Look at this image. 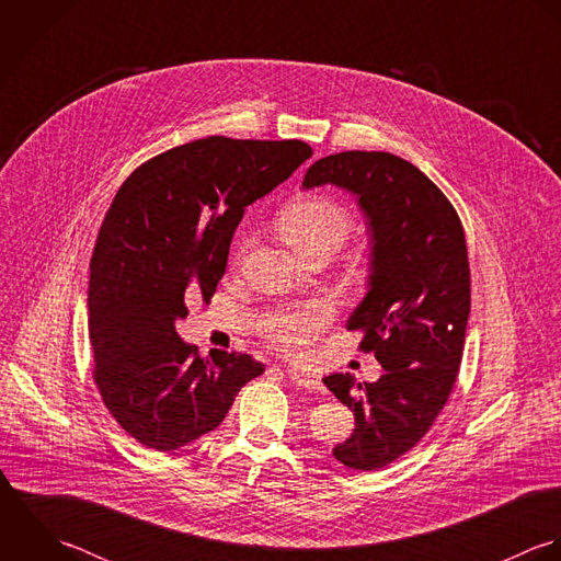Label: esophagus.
Instances as JSON below:
<instances>
[{"label": "esophagus", "instance_id": "esophagus-1", "mask_svg": "<svg viewBox=\"0 0 561 561\" xmlns=\"http://www.w3.org/2000/svg\"><path fill=\"white\" fill-rule=\"evenodd\" d=\"M286 375H288V379H290L295 386H301V388H306V390H321V381L314 379V377L301 375V373H297V370H293V368H288Z\"/></svg>", "mask_w": 561, "mask_h": 561}]
</instances>
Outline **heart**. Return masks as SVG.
I'll use <instances>...</instances> for the list:
<instances>
[{
	"instance_id": "b5f03b06",
	"label": "heart",
	"mask_w": 561,
	"mask_h": 561,
	"mask_svg": "<svg viewBox=\"0 0 561 561\" xmlns=\"http://www.w3.org/2000/svg\"><path fill=\"white\" fill-rule=\"evenodd\" d=\"M351 227L348 213L328 197L310 195L286 206L277 217L282 238L304 260L317 253L332 255L344 242ZM332 308L325 301H310L271 317L266 336L288 355L299 353L330 323Z\"/></svg>"
}]
</instances>
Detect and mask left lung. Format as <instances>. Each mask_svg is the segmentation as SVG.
Masks as SVG:
<instances>
[{
  "instance_id": "obj_1",
  "label": "left lung",
  "mask_w": 561,
  "mask_h": 561,
  "mask_svg": "<svg viewBox=\"0 0 561 561\" xmlns=\"http://www.w3.org/2000/svg\"><path fill=\"white\" fill-rule=\"evenodd\" d=\"M332 184L355 195L368 227V290L346 330H362L383 375L323 381L355 416L334 457L379 470L416 447L447 403L470 312L466 238L443 191L412 162L386 151H342L317 160L301 188Z\"/></svg>"
}]
</instances>
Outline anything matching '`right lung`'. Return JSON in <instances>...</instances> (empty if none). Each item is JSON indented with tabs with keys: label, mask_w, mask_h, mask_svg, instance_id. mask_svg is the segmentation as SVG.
<instances>
[{
	"label": "right lung",
	"mask_w": 561,
	"mask_h": 561,
	"mask_svg": "<svg viewBox=\"0 0 561 561\" xmlns=\"http://www.w3.org/2000/svg\"><path fill=\"white\" fill-rule=\"evenodd\" d=\"M310 156L301 140L210 136L151 158L118 188L91 260L89 334L102 399L142 447L175 450L217 430L264 373L247 353L197 355L175 323L186 299L215 295L247 206Z\"/></svg>",
	"instance_id": "add662e5"
}]
</instances>
